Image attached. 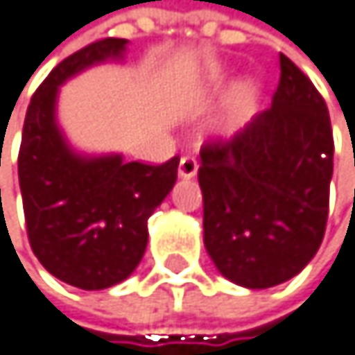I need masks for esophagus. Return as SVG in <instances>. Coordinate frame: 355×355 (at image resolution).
I'll return each instance as SVG.
<instances>
[{"label":"esophagus","instance_id":"esophagus-1","mask_svg":"<svg viewBox=\"0 0 355 355\" xmlns=\"http://www.w3.org/2000/svg\"><path fill=\"white\" fill-rule=\"evenodd\" d=\"M198 174V159L193 155H183L179 162V176L183 179H193Z\"/></svg>","mask_w":355,"mask_h":355}]
</instances>
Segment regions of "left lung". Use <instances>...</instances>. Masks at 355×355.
Instances as JSON below:
<instances>
[{"mask_svg":"<svg viewBox=\"0 0 355 355\" xmlns=\"http://www.w3.org/2000/svg\"><path fill=\"white\" fill-rule=\"evenodd\" d=\"M333 153L322 94L280 54L271 107L200 149L204 244L227 280L269 288L313 259L328 220Z\"/></svg>","mask_w":355,"mask_h":355,"instance_id":"left-lung-1","label":"left lung"}]
</instances>
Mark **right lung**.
Listing matches in <instances>:
<instances>
[{
  "label": "right lung",
  "mask_w": 355,
  "mask_h": 355,
  "mask_svg": "<svg viewBox=\"0 0 355 355\" xmlns=\"http://www.w3.org/2000/svg\"><path fill=\"white\" fill-rule=\"evenodd\" d=\"M107 37L60 60L31 96L18 151V183L31 250L58 280L84 291L125 280L147 248V220L176 183L179 155L164 164L75 155L54 123L58 86L121 54Z\"/></svg>",
  "instance_id": "add662e5"
}]
</instances>
